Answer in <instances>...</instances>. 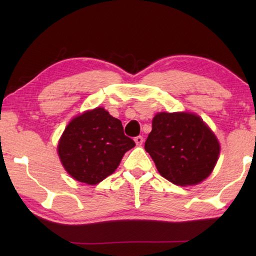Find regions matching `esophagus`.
I'll list each match as a JSON object with an SVG mask.
<instances>
[{"label":"esophagus","mask_w":256,"mask_h":256,"mask_svg":"<svg viewBox=\"0 0 256 256\" xmlns=\"http://www.w3.org/2000/svg\"><path fill=\"white\" fill-rule=\"evenodd\" d=\"M134 141H136V146H142V144H144V136H136V138H134Z\"/></svg>","instance_id":"obj_1"}]
</instances>
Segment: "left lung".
<instances>
[{"label":"left lung","instance_id":"left-lung-1","mask_svg":"<svg viewBox=\"0 0 256 256\" xmlns=\"http://www.w3.org/2000/svg\"><path fill=\"white\" fill-rule=\"evenodd\" d=\"M144 149L159 174L180 186L196 185L209 176L220 154L214 133L193 112H158Z\"/></svg>","mask_w":256,"mask_h":256}]
</instances>
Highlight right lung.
<instances>
[{"instance_id": "right-lung-1", "label": "right lung", "mask_w": 256, "mask_h": 256, "mask_svg": "<svg viewBox=\"0 0 256 256\" xmlns=\"http://www.w3.org/2000/svg\"><path fill=\"white\" fill-rule=\"evenodd\" d=\"M136 146L120 120L102 107L73 118L60 136L58 154L76 180L96 185L116 170L124 154Z\"/></svg>"}]
</instances>
